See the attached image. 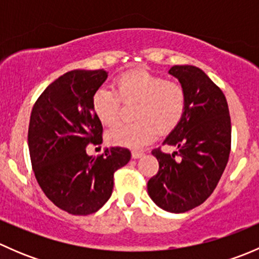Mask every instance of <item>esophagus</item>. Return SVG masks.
Here are the masks:
<instances>
[{
  "label": "esophagus",
  "instance_id": "obj_1",
  "mask_svg": "<svg viewBox=\"0 0 259 259\" xmlns=\"http://www.w3.org/2000/svg\"><path fill=\"white\" fill-rule=\"evenodd\" d=\"M143 155H144V153H143V151H137V150L132 151L133 159H139V158H142Z\"/></svg>",
  "mask_w": 259,
  "mask_h": 259
}]
</instances>
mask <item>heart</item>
Returning a JSON list of instances; mask_svg holds the SVG:
<instances>
[{
	"mask_svg": "<svg viewBox=\"0 0 259 259\" xmlns=\"http://www.w3.org/2000/svg\"><path fill=\"white\" fill-rule=\"evenodd\" d=\"M117 91L113 88H100L93 95V110L104 125L117 121L125 101H139L134 124L120 122L109 130L108 140L114 145L139 149L150 144L158 133L171 132L185 113L184 88L176 81L146 70H134L120 75Z\"/></svg>",
	"mask_w": 259,
	"mask_h": 259,
	"instance_id": "1",
	"label": "heart"
}]
</instances>
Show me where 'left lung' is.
<instances>
[{
  "instance_id": "1",
  "label": "left lung",
  "mask_w": 259,
  "mask_h": 259,
  "mask_svg": "<svg viewBox=\"0 0 259 259\" xmlns=\"http://www.w3.org/2000/svg\"><path fill=\"white\" fill-rule=\"evenodd\" d=\"M168 72L184 88L185 113L163 142L178 151H151L159 170L148 182V193L161 209L184 213L208 199L226 169L231 153V116L224 94L199 67L176 65Z\"/></svg>"
}]
</instances>
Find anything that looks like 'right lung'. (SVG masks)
Masks as SVG:
<instances>
[{
  "label": "right lung",
  "mask_w": 259,
  "mask_h": 259,
  "mask_svg": "<svg viewBox=\"0 0 259 259\" xmlns=\"http://www.w3.org/2000/svg\"><path fill=\"white\" fill-rule=\"evenodd\" d=\"M108 79L105 70H72L45 89L31 111L28 150L37 183L60 209L74 215L95 213L113 193L114 173L132 153L105 149L86 154L103 142V125L93 110V95Z\"/></svg>",
  "instance_id": "add662e5"
}]
</instances>
